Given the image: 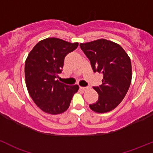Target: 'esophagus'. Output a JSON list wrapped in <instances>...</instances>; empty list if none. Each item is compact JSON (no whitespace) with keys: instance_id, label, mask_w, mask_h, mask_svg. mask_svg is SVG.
Here are the masks:
<instances>
[{"instance_id":"esophagus-1","label":"esophagus","mask_w":153,"mask_h":153,"mask_svg":"<svg viewBox=\"0 0 153 153\" xmlns=\"http://www.w3.org/2000/svg\"><path fill=\"white\" fill-rule=\"evenodd\" d=\"M81 89H83V90H87V89H89V87H84V86H81Z\"/></svg>"}]
</instances>
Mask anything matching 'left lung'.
<instances>
[{"instance_id":"1","label":"left lung","mask_w":153,"mask_h":153,"mask_svg":"<svg viewBox=\"0 0 153 153\" xmlns=\"http://www.w3.org/2000/svg\"><path fill=\"white\" fill-rule=\"evenodd\" d=\"M80 47L89 59L93 71L102 73V85L93 89L98 93V100L89 105L97 113L114 109L126 95L132 79L131 59L120 45L105 39L86 43Z\"/></svg>"}]
</instances>
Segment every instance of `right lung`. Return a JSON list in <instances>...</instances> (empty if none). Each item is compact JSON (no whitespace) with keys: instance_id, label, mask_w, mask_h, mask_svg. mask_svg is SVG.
<instances>
[{"instance_id":"right-lung-1","label":"right lung","mask_w":153,"mask_h":153,"mask_svg":"<svg viewBox=\"0 0 153 153\" xmlns=\"http://www.w3.org/2000/svg\"><path fill=\"white\" fill-rule=\"evenodd\" d=\"M78 46V42L47 38L39 42L27 57V89L35 104L45 113L59 114L67 111L79 89L78 85L68 86L56 80L62 71L65 56Z\"/></svg>"}]
</instances>
